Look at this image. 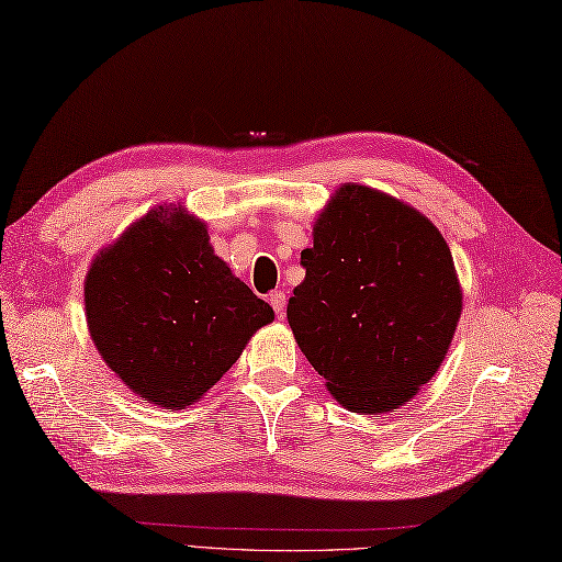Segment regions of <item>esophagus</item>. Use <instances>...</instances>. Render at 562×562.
Segmentation results:
<instances>
[{
    "mask_svg": "<svg viewBox=\"0 0 562 562\" xmlns=\"http://www.w3.org/2000/svg\"><path fill=\"white\" fill-rule=\"evenodd\" d=\"M269 303H271V307H273V312H277V317L279 319H283V310H285V293L283 291H273L271 295H269Z\"/></svg>",
    "mask_w": 562,
    "mask_h": 562,
    "instance_id": "1",
    "label": "esophagus"
}]
</instances>
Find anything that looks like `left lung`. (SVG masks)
<instances>
[{
    "label": "left lung",
    "mask_w": 562,
    "mask_h": 562,
    "mask_svg": "<svg viewBox=\"0 0 562 562\" xmlns=\"http://www.w3.org/2000/svg\"><path fill=\"white\" fill-rule=\"evenodd\" d=\"M300 262L305 281L285 314L328 393L362 415L415 398L439 372L462 314L441 231L398 198L344 183L314 218Z\"/></svg>",
    "instance_id": "1"
}]
</instances>
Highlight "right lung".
I'll list each match as a JSON object with an SVG mask.
<instances>
[{
	"mask_svg": "<svg viewBox=\"0 0 562 562\" xmlns=\"http://www.w3.org/2000/svg\"><path fill=\"white\" fill-rule=\"evenodd\" d=\"M86 322L106 367L164 409L198 403L273 310L214 255L207 224L157 204L94 255Z\"/></svg>",
	"mask_w": 562,
	"mask_h": 562,
	"instance_id": "1",
	"label": "right lung"
}]
</instances>
